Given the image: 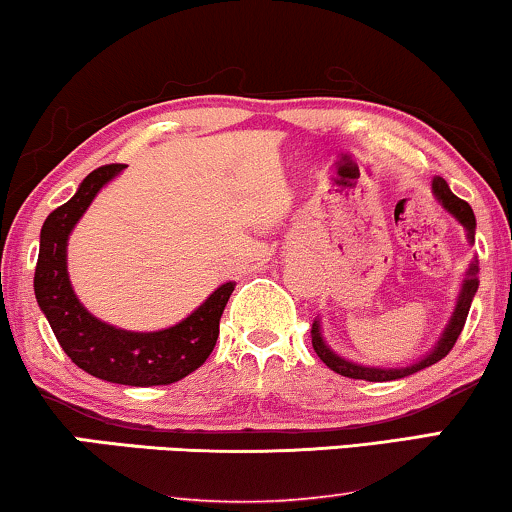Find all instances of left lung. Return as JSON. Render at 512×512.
<instances>
[{"label": "left lung", "instance_id": "8db88e82", "mask_svg": "<svg viewBox=\"0 0 512 512\" xmlns=\"http://www.w3.org/2000/svg\"><path fill=\"white\" fill-rule=\"evenodd\" d=\"M432 193H435L437 203L442 205V208L449 212V215L454 217L458 224L463 226L465 236H468V243L470 245L475 243L477 222H475V212H472L470 205L458 196H454V193H451V189H449V184H446L442 177L432 179ZM477 271H480V264H477V260H472L468 271H465V278L461 283V293H458L454 314H451L449 323L444 326V331H442V335H439V340L435 342V347H432L430 352L425 354V357H420L418 361H413V364H409V366H397V368L364 366V364H357V361H352V359L340 357V354L335 352V349H331V345H328L326 340H323L319 319H314V323H312L314 352L319 354V359L328 368H331V371L345 375V378L368 380V383H387V380H399V378H406V375L423 371V368H428L432 364H437L439 359H444L446 354L451 352V347L456 345L458 335H461L463 326H465V319H468L472 297H475L477 288H480V278H477Z\"/></svg>", "mask_w": 512, "mask_h": 512}]
</instances>
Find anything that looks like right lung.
Returning a JSON list of instances; mask_svg holds the SVG:
<instances>
[{"label":"right lung","mask_w":512,"mask_h":512,"mask_svg":"<svg viewBox=\"0 0 512 512\" xmlns=\"http://www.w3.org/2000/svg\"><path fill=\"white\" fill-rule=\"evenodd\" d=\"M125 165H106L82 179L75 196L44 219L35 267V297L58 345L75 366L108 383L170 385L205 364L215 349L219 319L236 283H222L193 312L160 331L139 333L96 319L77 300L68 276V238L92 200Z\"/></svg>","instance_id":"obj_1"}]
</instances>
